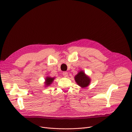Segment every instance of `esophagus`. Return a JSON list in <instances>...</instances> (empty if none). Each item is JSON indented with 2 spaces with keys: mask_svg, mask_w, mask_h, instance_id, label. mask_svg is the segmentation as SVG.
<instances>
[{
  "mask_svg": "<svg viewBox=\"0 0 132 132\" xmlns=\"http://www.w3.org/2000/svg\"><path fill=\"white\" fill-rule=\"evenodd\" d=\"M68 73L67 72H63V76H64V77H67L68 76Z\"/></svg>",
  "mask_w": 132,
  "mask_h": 132,
  "instance_id": "esophagus-1",
  "label": "esophagus"
}]
</instances>
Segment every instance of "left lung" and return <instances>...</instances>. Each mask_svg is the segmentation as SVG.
Masks as SVG:
<instances>
[{
	"instance_id": "1",
	"label": "left lung",
	"mask_w": 132,
	"mask_h": 132,
	"mask_svg": "<svg viewBox=\"0 0 132 132\" xmlns=\"http://www.w3.org/2000/svg\"><path fill=\"white\" fill-rule=\"evenodd\" d=\"M75 81L78 85L82 88H85L88 86L91 83L90 77L85 74L83 71H80L75 76Z\"/></svg>"
}]
</instances>
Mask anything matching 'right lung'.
I'll return each instance as SVG.
<instances>
[{
  "label": "right lung",
  "mask_w": 132,
  "mask_h": 132,
  "mask_svg": "<svg viewBox=\"0 0 132 132\" xmlns=\"http://www.w3.org/2000/svg\"><path fill=\"white\" fill-rule=\"evenodd\" d=\"M55 78V77H50V76H47L45 78V87H47V86H50L52 83V82H54Z\"/></svg>",
  "instance_id": "right-lung-1"
}]
</instances>
